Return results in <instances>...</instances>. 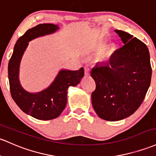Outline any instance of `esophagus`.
<instances>
[{
	"label": "esophagus",
	"instance_id": "obj_1",
	"mask_svg": "<svg viewBox=\"0 0 156 156\" xmlns=\"http://www.w3.org/2000/svg\"><path fill=\"white\" fill-rule=\"evenodd\" d=\"M84 73L87 76L90 75V69L88 68V66H85L84 67Z\"/></svg>",
	"mask_w": 156,
	"mask_h": 156
}]
</instances>
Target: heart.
<instances>
[{"instance_id": "obj_1", "label": "heart", "mask_w": 156, "mask_h": 156, "mask_svg": "<svg viewBox=\"0 0 156 156\" xmlns=\"http://www.w3.org/2000/svg\"><path fill=\"white\" fill-rule=\"evenodd\" d=\"M107 40L101 41L100 43H99V44H98L99 49H104V47L106 46V44H107ZM116 49H117V47H116L115 44H110L109 45L107 46L105 49H104V50L103 53H102L101 56L100 57V59L101 60V61H104V60L109 58V57H111V56L114 54V52H115Z\"/></svg>"}]
</instances>
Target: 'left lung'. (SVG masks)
Returning <instances> with one entry per match:
<instances>
[{
    "instance_id": "8db88e82",
    "label": "left lung",
    "mask_w": 156,
    "mask_h": 156,
    "mask_svg": "<svg viewBox=\"0 0 156 156\" xmlns=\"http://www.w3.org/2000/svg\"><path fill=\"white\" fill-rule=\"evenodd\" d=\"M115 32L124 44L107 63H97L91 76L96 83L92 104L101 119L120 121L140 107L151 82L150 52L143 42L121 30Z\"/></svg>"
}]
</instances>
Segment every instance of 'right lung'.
Segmentation results:
<instances>
[{"instance_id": "add662e5", "label": "right lung", "mask_w": 156, "mask_h": 156, "mask_svg": "<svg viewBox=\"0 0 156 156\" xmlns=\"http://www.w3.org/2000/svg\"><path fill=\"white\" fill-rule=\"evenodd\" d=\"M59 29L58 25L42 23L27 30L15 43L8 64L9 81L13 100L23 112L36 119L47 121L58 117L66 107L68 88L77 86L84 75L83 67L75 71L61 69L49 86L36 92L27 91L20 83V64L29 42L55 33Z\"/></svg>"}]
</instances>
